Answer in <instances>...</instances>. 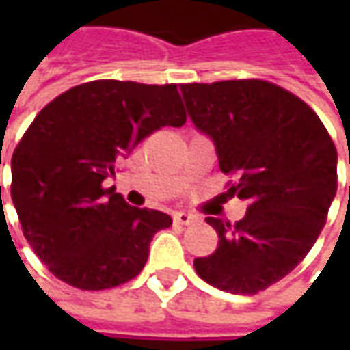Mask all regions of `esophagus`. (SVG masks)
Returning a JSON list of instances; mask_svg holds the SVG:
<instances>
[{"instance_id":"1","label":"esophagus","mask_w":350,"mask_h":350,"mask_svg":"<svg viewBox=\"0 0 350 350\" xmlns=\"http://www.w3.org/2000/svg\"><path fill=\"white\" fill-rule=\"evenodd\" d=\"M174 221L176 223H180V225H197V223H200V217H198V215H195V213L176 212Z\"/></svg>"}]
</instances>
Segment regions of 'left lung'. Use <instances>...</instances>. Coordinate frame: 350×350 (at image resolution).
<instances>
[{"mask_svg": "<svg viewBox=\"0 0 350 350\" xmlns=\"http://www.w3.org/2000/svg\"><path fill=\"white\" fill-rule=\"evenodd\" d=\"M180 90L195 127L213 140L221 172L234 176L228 193L250 204L234 225L206 217L219 242L212 255L195 258V270L227 293L266 291L321 234L338 191V150L315 110L271 82H195Z\"/></svg>", "mask_w": 350, "mask_h": 350, "instance_id": "obj_1", "label": "left lung"}]
</instances>
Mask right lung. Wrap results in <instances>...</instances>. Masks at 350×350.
I'll list each match as a JSON object with an SVG mask.
<instances>
[{
	"instance_id": "1",
	"label": "right lung",
	"mask_w": 350,
	"mask_h": 350,
	"mask_svg": "<svg viewBox=\"0 0 350 350\" xmlns=\"http://www.w3.org/2000/svg\"><path fill=\"white\" fill-rule=\"evenodd\" d=\"M187 120L176 84L93 80L35 116L14 148L11 197L22 232L44 266L82 291L114 288L144 268L170 215L129 206L105 180L165 125Z\"/></svg>"
}]
</instances>
